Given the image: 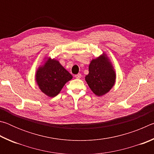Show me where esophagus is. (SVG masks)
<instances>
[{
  "label": "esophagus",
  "instance_id": "1",
  "mask_svg": "<svg viewBox=\"0 0 154 154\" xmlns=\"http://www.w3.org/2000/svg\"><path fill=\"white\" fill-rule=\"evenodd\" d=\"M75 78H77V79H80L81 77H82V75L81 74H77V75H75Z\"/></svg>",
  "mask_w": 154,
  "mask_h": 154
}]
</instances>
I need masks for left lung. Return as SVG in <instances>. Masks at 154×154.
Masks as SVG:
<instances>
[{
    "mask_svg": "<svg viewBox=\"0 0 154 154\" xmlns=\"http://www.w3.org/2000/svg\"><path fill=\"white\" fill-rule=\"evenodd\" d=\"M93 93L101 96L108 93L116 83V74L110 60L103 53L93 59L89 65V73L85 77Z\"/></svg>",
    "mask_w": 154,
    "mask_h": 154,
    "instance_id": "obj_1",
    "label": "left lung"
}]
</instances>
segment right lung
Returning <instances> with one entry per match:
<instances>
[{"label":"right lung","instance_id":"obj_1","mask_svg":"<svg viewBox=\"0 0 154 154\" xmlns=\"http://www.w3.org/2000/svg\"><path fill=\"white\" fill-rule=\"evenodd\" d=\"M45 59L44 64L36 70L35 80L41 92L49 97H54L72 76L58 60L50 57Z\"/></svg>","mask_w":154,"mask_h":154}]
</instances>
